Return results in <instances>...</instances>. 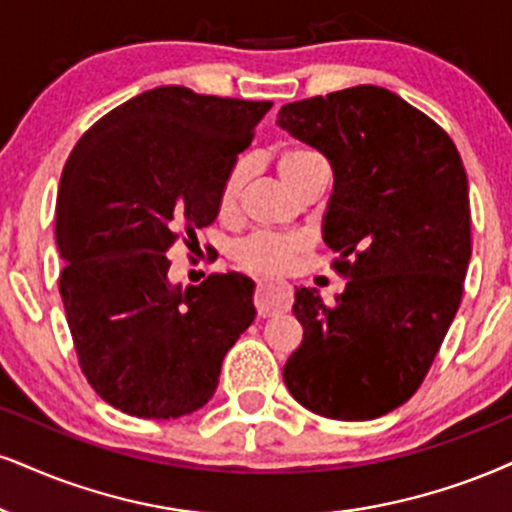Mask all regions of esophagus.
<instances>
[{
	"label": "esophagus",
	"instance_id": "esophagus-1",
	"mask_svg": "<svg viewBox=\"0 0 512 512\" xmlns=\"http://www.w3.org/2000/svg\"><path fill=\"white\" fill-rule=\"evenodd\" d=\"M254 304L258 315H263V318L285 313L292 306V287L282 285V282H258Z\"/></svg>",
	"mask_w": 512,
	"mask_h": 512
}]
</instances>
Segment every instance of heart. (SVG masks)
<instances>
[{"mask_svg": "<svg viewBox=\"0 0 512 512\" xmlns=\"http://www.w3.org/2000/svg\"><path fill=\"white\" fill-rule=\"evenodd\" d=\"M320 159L318 154L306 147L287 149L280 156V175L282 180L292 178L294 170H299L306 163ZM246 180V163L239 161L227 170L223 187H220V211L230 213L235 208L239 192H242ZM301 251V242L294 237H282V235H251L244 242L235 246V261L239 268H244L246 273L254 275H280L285 273L292 263V258Z\"/></svg>", "mask_w": 512, "mask_h": 512, "instance_id": "b5f03b06", "label": "heart"}]
</instances>
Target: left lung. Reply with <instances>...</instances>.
<instances>
[{
	"label": "left lung",
	"instance_id": "left-lung-1",
	"mask_svg": "<svg viewBox=\"0 0 512 512\" xmlns=\"http://www.w3.org/2000/svg\"><path fill=\"white\" fill-rule=\"evenodd\" d=\"M277 125L330 161L323 239L349 277L334 304L296 289L304 339L282 377L323 418H380L418 391L463 299L468 175L451 137L384 87L285 104Z\"/></svg>",
	"mask_w": 512,
	"mask_h": 512
}]
</instances>
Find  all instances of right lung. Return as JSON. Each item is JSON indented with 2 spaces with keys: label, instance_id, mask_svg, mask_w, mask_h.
<instances>
[{
  "label": "right lung",
  "instance_id": "obj_1",
  "mask_svg": "<svg viewBox=\"0 0 512 512\" xmlns=\"http://www.w3.org/2000/svg\"><path fill=\"white\" fill-rule=\"evenodd\" d=\"M270 106L156 87L99 118L68 156L59 292L87 382L123 413L170 420L206 406L254 323L249 277L173 285L166 254L180 230L192 239L216 220L227 170Z\"/></svg>",
  "mask_w": 512,
  "mask_h": 512
}]
</instances>
